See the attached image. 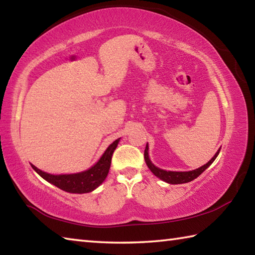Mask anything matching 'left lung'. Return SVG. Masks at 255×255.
<instances>
[{"label": "left lung", "mask_w": 255, "mask_h": 255, "mask_svg": "<svg viewBox=\"0 0 255 255\" xmlns=\"http://www.w3.org/2000/svg\"><path fill=\"white\" fill-rule=\"evenodd\" d=\"M219 152H220V149L216 151L214 157H213V158L208 161V163H206L204 166H202V167H200V168L191 170V172H167V170H164V169L156 167V166L150 161L149 157H148V143L146 145L145 152H143V158H145L148 168H149L151 172L154 173V175L157 176V177L163 179L164 182L169 183V184H184V183L191 182V180L198 177V176L204 172L208 166H210L213 161L215 160L217 155H219Z\"/></svg>", "instance_id": "obj_1"}]
</instances>
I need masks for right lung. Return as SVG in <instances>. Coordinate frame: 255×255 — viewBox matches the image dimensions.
Segmentation results:
<instances>
[{
	"label": "right lung",
	"instance_id": "1",
	"mask_svg": "<svg viewBox=\"0 0 255 255\" xmlns=\"http://www.w3.org/2000/svg\"><path fill=\"white\" fill-rule=\"evenodd\" d=\"M118 142L119 139L115 140L107 148V150L104 152V155L101 156L98 163L82 173L69 175H51L42 172V170L36 168L33 165L31 166L41 177L44 178L47 182L53 184L54 186L62 189V191L78 194L89 193L98 187L106 179V177H107L110 164H112V157Z\"/></svg>",
	"mask_w": 255,
	"mask_h": 255
}]
</instances>
